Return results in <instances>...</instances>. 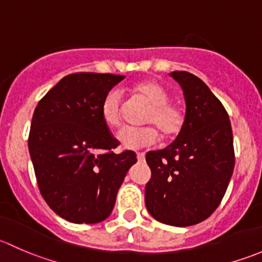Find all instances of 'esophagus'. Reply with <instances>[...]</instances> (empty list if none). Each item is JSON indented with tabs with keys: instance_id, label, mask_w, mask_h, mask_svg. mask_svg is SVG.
Returning <instances> with one entry per match:
<instances>
[{
	"instance_id": "34e87169",
	"label": "esophagus",
	"mask_w": 262,
	"mask_h": 262,
	"mask_svg": "<svg viewBox=\"0 0 262 262\" xmlns=\"http://www.w3.org/2000/svg\"><path fill=\"white\" fill-rule=\"evenodd\" d=\"M137 158H138L139 162L144 161V153H137Z\"/></svg>"
}]
</instances>
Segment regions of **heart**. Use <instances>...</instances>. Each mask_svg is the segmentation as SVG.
Listing matches in <instances>:
<instances>
[{
  "label": "heart",
  "instance_id": "heart-1",
  "mask_svg": "<svg viewBox=\"0 0 262 262\" xmlns=\"http://www.w3.org/2000/svg\"><path fill=\"white\" fill-rule=\"evenodd\" d=\"M133 92L150 105L144 123L150 124L139 128H125L118 134L120 144L126 149H139L153 146L160 139V133L167 139L175 138L185 125V112L176 102L168 101L170 95L165 87L153 80H146L134 84ZM123 94L113 89L105 94L100 105L104 123L109 128H119L123 121Z\"/></svg>",
  "mask_w": 262,
  "mask_h": 262
}]
</instances>
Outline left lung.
Listing matches in <instances>:
<instances>
[{
  "instance_id": "8db88e82",
  "label": "left lung",
  "mask_w": 262,
  "mask_h": 262,
  "mask_svg": "<svg viewBox=\"0 0 262 262\" xmlns=\"http://www.w3.org/2000/svg\"><path fill=\"white\" fill-rule=\"evenodd\" d=\"M186 102L185 125L163 149L149 150L150 180L146 207L161 223L194 226L212 215L223 199L234 168L233 134L222 102L199 77L170 73Z\"/></svg>"
}]
</instances>
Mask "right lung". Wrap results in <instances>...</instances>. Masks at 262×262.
I'll return each mask as SVG.
<instances>
[{
  "mask_svg": "<svg viewBox=\"0 0 262 262\" xmlns=\"http://www.w3.org/2000/svg\"><path fill=\"white\" fill-rule=\"evenodd\" d=\"M124 76L72 73L38 102L29 152L41 196L50 209L77 224L105 221L136 153L115 155L119 141L100 113L105 94Z\"/></svg>",
  "mask_w": 262,
  "mask_h": 262,
  "instance_id": "obj_1",
  "label": "right lung"
}]
</instances>
